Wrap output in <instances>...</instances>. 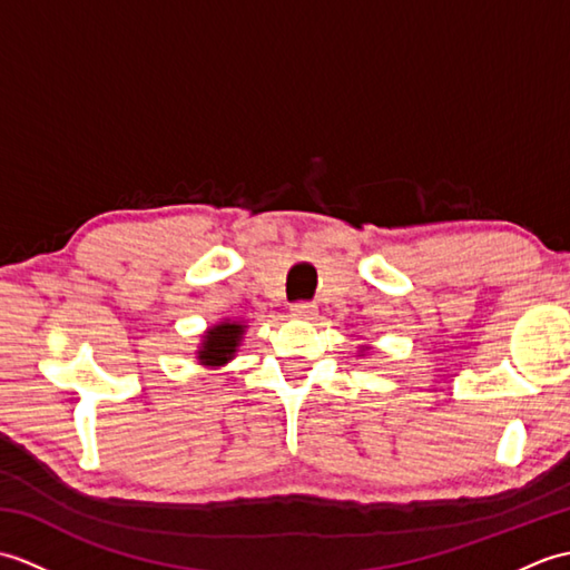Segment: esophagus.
I'll return each instance as SVG.
<instances>
[{
    "label": "esophagus",
    "instance_id": "obj_1",
    "mask_svg": "<svg viewBox=\"0 0 570 570\" xmlns=\"http://www.w3.org/2000/svg\"><path fill=\"white\" fill-rule=\"evenodd\" d=\"M292 316L294 318H313L316 316V304H311V301H296V304H292Z\"/></svg>",
    "mask_w": 570,
    "mask_h": 570
}]
</instances>
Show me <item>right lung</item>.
<instances>
[{
    "label": "right lung",
    "mask_w": 570,
    "mask_h": 570,
    "mask_svg": "<svg viewBox=\"0 0 570 570\" xmlns=\"http://www.w3.org/2000/svg\"><path fill=\"white\" fill-rule=\"evenodd\" d=\"M242 333H245V325L239 323H220L210 328L205 335V343L200 347V360L205 365H225L227 360H233L235 350L242 341Z\"/></svg>",
    "instance_id": "add662e5"
}]
</instances>
